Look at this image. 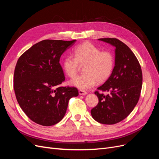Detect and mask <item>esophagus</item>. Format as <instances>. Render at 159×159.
<instances>
[{"instance_id":"obj_1","label":"esophagus","mask_w":159,"mask_h":159,"mask_svg":"<svg viewBox=\"0 0 159 159\" xmlns=\"http://www.w3.org/2000/svg\"><path fill=\"white\" fill-rule=\"evenodd\" d=\"M88 93V92H86V91H84V90H79V94L80 95H86Z\"/></svg>"}]
</instances>
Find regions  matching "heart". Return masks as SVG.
Instances as JSON below:
<instances>
[{"label":"heart","instance_id":"heart-1","mask_svg":"<svg viewBox=\"0 0 159 159\" xmlns=\"http://www.w3.org/2000/svg\"><path fill=\"white\" fill-rule=\"evenodd\" d=\"M74 57L66 56L61 66L66 75L74 78L78 74L80 65H84L85 73L73 80L71 84L81 89H88L97 81H106L111 75L115 67V57L112 52L102 50L90 42H85L75 46Z\"/></svg>","mask_w":159,"mask_h":159}]
</instances>
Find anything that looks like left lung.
<instances>
[{
  "label": "left lung",
  "mask_w": 159,
  "mask_h": 159,
  "mask_svg": "<svg viewBox=\"0 0 159 159\" xmlns=\"http://www.w3.org/2000/svg\"><path fill=\"white\" fill-rule=\"evenodd\" d=\"M115 47V67L111 75L95 91L99 103L91 111L92 117L100 123L113 125L125 119L140 98L143 74L135 55L117 38H100ZM99 90L108 91L106 96Z\"/></svg>",
  "instance_id": "left-lung-1"
}]
</instances>
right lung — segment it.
I'll use <instances>...</instances> for the list:
<instances>
[{"mask_svg": "<svg viewBox=\"0 0 159 159\" xmlns=\"http://www.w3.org/2000/svg\"><path fill=\"white\" fill-rule=\"evenodd\" d=\"M76 40H44L19 57L14 70V89L17 102L32 121L51 126L63 119L75 87H61L65 76L60 64L61 54Z\"/></svg>", "mask_w": 159, "mask_h": 159, "instance_id": "obj_1", "label": "right lung"}]
</instances>
